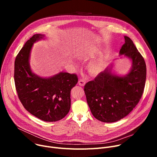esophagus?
I'll list each match as a JSON object with an SVG mask.
<instances>
[{
    "mask_svg": "<svg viewBox=\"0 0 157 157\" xmlns=\"http://www.w3.org/2000/svg\"><path fill=\"white\" fill-rule=\"evenodd\" d=\"M78 84L81 86H83L85 85V81L83 79H79L78 81Z\"/></svg>",
    "mask_w": 157,
    "mask_h": 157,
    "instance_id": "34e87169",
    "label": "esophagus"
}]
</instances>
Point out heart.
Instances as JSON below:
<instances>
[{
    "label": "heart",
    "instance_id": "heart-1",
    "mask_svg": "<svg viewBox=\"0 0 157 157\" xmlns=\"http://www.w3.org/2000/svg\"><path fill=\"white\" fill-rule=\"evenodd\" d=\"M104 66L105 64L103 60H96L91 62L88 65V71L92 75L96 76L103 71Z\"/></svg>",
    "mask_w": 157,
    "mask_h": 157
}]
</instances>
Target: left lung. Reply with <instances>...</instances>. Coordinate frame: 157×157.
I'll list each match as a JSON object with an SVG mask.
<instances>
[{
	"mask_svg": "<svg viewBox=\"0 0 157 157\" xmlns=\"http://www.w3.org/2000/svg\"><path fill=\"white\" fill-rule=\"evenodd\" d=\"M125 40L120 53L125 54L132 62L128 75L116 76L106 69L84 86L92 114L102 122H115L125 117L135 108L144 92L146 78L144 59L130 38L125 36Z\"/></svg>",
	"mask_w": 157,
	"mask_h": 157,
	"instance_id": "obj_1",
	"label": "left lung"
}]
</instances>
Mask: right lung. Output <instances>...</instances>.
<instances>
[{"label":"right lung","instance_id":"right-lung-1","mask_svg":"<svg viewBox=\"0 0 157 157\" xmlns=\"http://www.w3.org/2000/svg\"><path fill=\"white\" fill-rule=\"evenodd\" d=\"M44 37L35 34L16 57L14 78L19 99L27 111L44 121L62 120L71 108V91L78 81L76 74L60 72L41 78L30 71L29 59L33 43Z\"/></svg>","mask_w":157,"mask_h":157}]
</instances>
